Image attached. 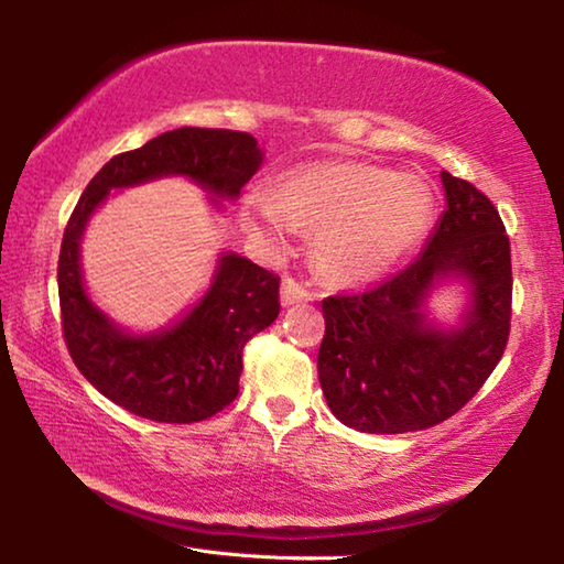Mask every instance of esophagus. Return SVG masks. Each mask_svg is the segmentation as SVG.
<instances>
[{
  "mask_svg": "<svg viewBox=\"0 0 564 564\" xmlns=\"http://www.w3.org/2000/svg\"><path fill=\"white\" fill-rule=\"evenodd\" d=\"M313 293L308 289H303V285L295 281V279H283L281 283V303L283 305H293V303H301V301H311Z\"/></svg>",
  "mask_w": 564,
  "mask_h": 564,
  "instance_id": "obj_1",
  "label": "esophagus"
}]
</instances>
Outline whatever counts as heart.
Returning a JSON list of instances; mask_svg holds the SVG:
<instances>
[{
	"label": "heart",
	"mask_w": 564,
	"mask_h": 564,
	"mask_svg": "<svg viewBox=\"0 0 564 564\" xmlns=\"http://www.w3.org/2000/svg\"><path fill=\"white\" fill-rule=\"evenodd\" d=\"M435 198L420 176H395L370 161H313L273 181V202L251 194L256 231L283 243L295 226L316 234V263L338 283L370 281L413 251L433 218Z\"/></svg>",
	"instance_id": "1"
}]
</instances>
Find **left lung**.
I'll return each instance as SVG.
<instances>
[{
  "mask_svg": "<svg viewBox=\"0 0 564 564\" xmlns=\"http://www.w3.org/2000/svg\"><path fill=\"white\" fill-rule=\"evenodd\" d=\"M443 186L447 208L413 263L373 289L323 301L318 380L333 415L360 433H413L453 417L508 346L512 261L502 218L470 181L443 171ZM445 274L474 285L455 332L433 329L419 311Z\"/></svg>",
  "mask_w": 564,
  "mask_h": 564,
  "instance_id": "left-lung-1",
  "label": "left lung"
}]
</instances>
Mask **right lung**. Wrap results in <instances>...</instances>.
I'll return each mask as SVG.
<instances>
[{"mask_svg":"<svg viewBox=\"0 0 564 564\" xmlns=\"http://www.w3.org/2000/svg\"><path fill=\"white\" fill-rule=\"evenodd\" d=\"M261 161L259 144L246 131L174 129L107 161L74 206L56 265L64 343L79 373L129 413L156 423H198L231 405L246 343L281 313V279L228 253L212 289L174 328L127 336L84 293V226L111 188L166 174H184L216 196L236 198Z\"/></svg>","mask_w":564,"mask_h":564,"instance_id":"right-lung-1","label":"right lung"}]
</instances>
